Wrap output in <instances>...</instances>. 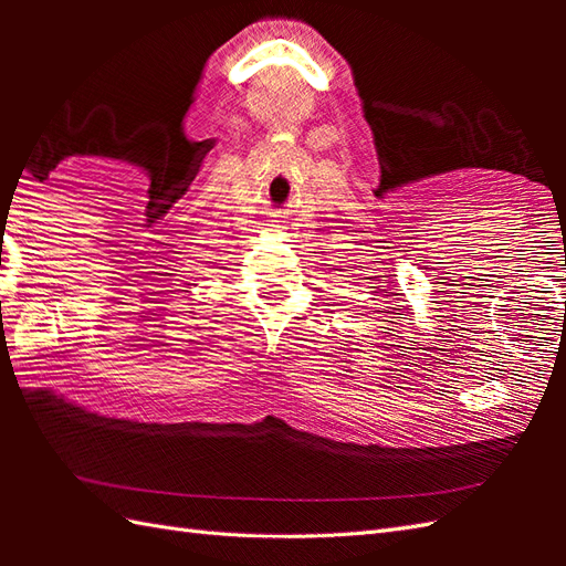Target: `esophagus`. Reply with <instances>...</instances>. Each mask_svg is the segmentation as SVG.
Returning a JSON list of instances; mask_svg holds the SVG:
<instances>
[{"mask_svg":"<svg viewBox=\"0 0 566 566\" xmlns=\"http://www.w3.org/2000/svg\"><path fill=\"white\" fill-rule=\"evenodd\" d=\"M274 228H282V226H274Z\"/></svg>","mask_w":566,"mask_h":566,"instance_id":"1","label":"esophagus"}]
</instances>
